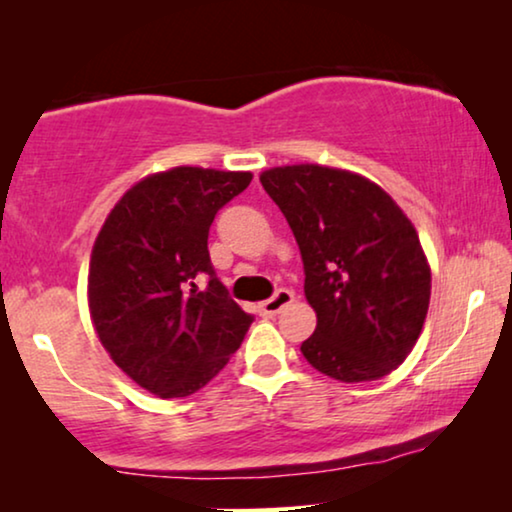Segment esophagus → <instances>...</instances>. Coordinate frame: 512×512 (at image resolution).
I'll use <instances>...</instances> for the list:
<instances>
[{"label":"esophagus","mask_w":512,"mask_h":512,"mask_svg":"<svg viewBox=\"0 0 512 512\" xmlns=\"http://www.w3.org/2000/svg\"><path fill=\"white\" fill-rule=\"evenodd\" d=\"M291 300H293V291L279 289V291H275V296L268 298V300H263V303L258 305V312H261L263 317H275V314L282 312L284 307L291 303Z\"/></svg>","instance_id":"obj_1"}]
</instances>
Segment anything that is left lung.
Instances as JSON below:
<instances>
[{"label":"left lung","instance_id":"obj_1","mask_svg":"<svg viewBox=\"0 0 512 512\" xmlns=\"http://www.w3.org/2000/svg\"><path fill=\"white\" fill-rule=\"evenodd\" d=\"M289 221L317 328L300 352L340 382L389 375L412 352L431 298L417 230L380 186L321 165L261 174Z\"/></svg>","mask_w":512,"mask_h":512}]
</instances>
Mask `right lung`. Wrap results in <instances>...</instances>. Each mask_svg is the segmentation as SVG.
<instances>
[{"mask_svg": "<svg viewBox=\"0 0 512 512\" xmlns=\"http://www.w3.org/2000/svg\"><path fill=\"white\" fill-rule=\"evenodd\" d=\"M249 172L174 167L118 200L97 235L88 305L97 338L139 387L184 398L221 373L254 317L216 277L207 237ZM200 274L208 286L194 284Z\"/></svg>", "mask_w": 512, "mask_h": 512, "instance_id": "1", "label": "right lung"}]
</instances>
